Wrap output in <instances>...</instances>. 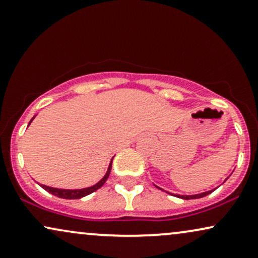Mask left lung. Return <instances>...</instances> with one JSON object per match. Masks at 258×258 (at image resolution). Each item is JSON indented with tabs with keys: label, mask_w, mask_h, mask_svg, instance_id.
<instances>
[{
	"label": "left lung",
	"mask_w": 258,
	"mask_h": 258,
	"mask_svg": "<svg viewBox=\"0 0 258 258\" xmlns=\"http://www.w3.org/2000/svg\"><path fill=\"white\" fill-rule=\"evenodd\" d=\"M158 187V186H157ZM159 189H160V187H159ZM163 190V189H161ZM215 190V189H214ZM214 190H211V191H207V192H202V194H197V195H183V196H180V195H176L177 197H180V199H183V200H194V199H201V197H205V196H207V195H209V194H211L212 191H214Z\"/></svg>",
	"instance_id": "obj_1"
}]
</instances>
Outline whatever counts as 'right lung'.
<instances>
[{
  "label": "right lung",
  "mask_w": 258,
  "mask_h": 258,
  "mask_svg": "<svg viewBox=\"0 0 258 258\" xmlns=\"http://www.w3.org/2000/svg\"><path fill=\"white\" fill-rule=\"evenodd\" d=\"M33 120V118L31 119V122ZM30 122V123H31ZM113 159V158H112ZM111 167H112V160H111V163L109 165V168H107V172L105 174L103 179L100 180V182H98L95 185L91 186V187H86V189H80V190H66V189H56V187H50V186H46V185H43L41 184V187L43 189H45L46 191H49L50 194H52V195H55L57 197H61V199H67V200H76V199H81V197L84 196H87L90 195V194L94 192L95 190H98L99 187H101L104 185V183L106 182V179L109 178L110 176V172H111Z\"/></svg>",
  "instance_id": "obj_1"
}]
</instances>
